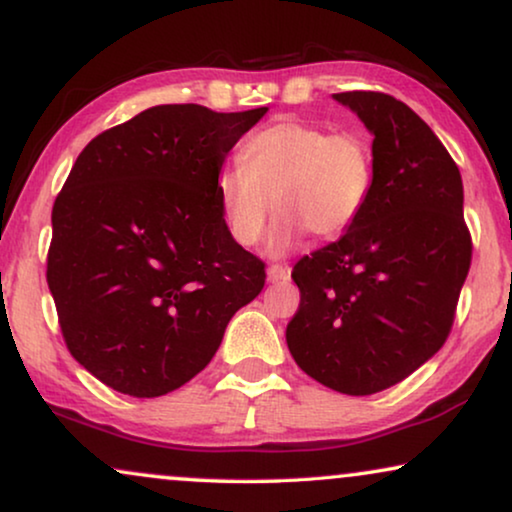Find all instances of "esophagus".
Returning <instances> with one entry per match:
<instances>
[{
    "mask_svg": "<svg viewBox=\"0 0 512 512\" xmlns=\"http://www.w3.org/2000/svg\"><path fill=\"white\" fill-rule=\"evenodd\" d=\"M267 278H269V283L288 281L290 269L288 267H281V264H271V267L267 269Z\"/></svg>",
    "mask_w": 512,
    "mask_h": 512,
    "instance_id": "obj_1",
    "label": "esophagus"
}]
</instances>
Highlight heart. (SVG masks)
<instances>
[{
  "label": "heart",
  "mask_w": 512,
  "mask_h": 512,
  "mask_svg": "<svg viewBox=\"0 0 512 512\" xmlns=\"http://www.w3.org/2000/svg\"><path fill=\"white\" fill-rule=\"evenodd\" d=\"M238 161L215 177L224 224L248 248L262 238L271 208L281 210L269 236L271 255H283L306 231L342 236L374 187V156L363 135L327 133L302 119H278L252 133Z\"/></svg>",
  "instance_id": "heart-1"
}]
</instances>
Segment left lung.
Here are the masks:
<instances>
[{
  "label": "left lung",
  "instance_id": "1",
  "mask_svg": "<svg viewBox=\"0 0 512 512\" xmlns=\"http://www.w3.org/2000/svg\"><path fill=\"white\" fill-rule=\"evenodd\" d=\"M374 135V187L339 241L302 257L285 339L295 363L346 395L410 377L445 344L470 269L461 173L424 119L393 95H332Z\"/></svg>",
  "mask_w": 512,
  "mask_h": 512
}]
</instances>
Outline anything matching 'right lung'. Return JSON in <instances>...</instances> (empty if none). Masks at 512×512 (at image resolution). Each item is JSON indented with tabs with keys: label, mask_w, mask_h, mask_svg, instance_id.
<instances>
[{
	"label": "right lung",
	"mask_w": 512,
	"mask_h": 512,
	"mask_svg": "<svg viewBox=\"0 0 512 512\" xmlns=\"http://www.w3.org/2000/svg\"><path fill=\"white\" fill-rule=\"evenodd\" d=\"M267 109L149 107L72 166L46 281L67 349L114 391L159 398L187 384L262 292L264 264L231 238L215 177Z\"/></svg>",
	"instance_id": "1"
}]
</instances>
